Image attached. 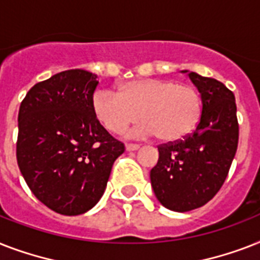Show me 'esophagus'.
<instances>
[{"mask_svg": "<svg viewBox=\"0 0 260 260\" xmlns=\"http://www.w3.org/2000/svg\"><path fill=\"white\" fill-rule=\"evenodd\" d=\"M140 148L139 144H126L125 146V150L126 151H138Z\"/></svg>", "mask_w": 260, "mask_h": 260, "instance_id": "obj_1", "label": "esophagus"}]
</instances>
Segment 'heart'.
<instances>
[{
    "label": "heart",
    "mask_w": 260,
    "mask_h": 260,
    "mask_svg": "<svg viewBox=\"0 0 260 260\" xmlns=\"http://www.w3.org/2000/svg\"><path fill=\"white\" fill-rule=\"evenodd\" d=\"M98 121L113 134H122L139 117L131 138L158 135L165 142H177L197 128L202 100L196 87L170 79H136L122 83L118 94L98 90L91 100Z\"/></svg>",
    "instance_id": "obj_1"
}]
</instances>
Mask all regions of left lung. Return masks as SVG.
I'll use <instances>...</instances> for the list:
<instances>
[{
	"label": "left lung",
	"instance_id": "obj_1",
	"mask_svg": "<svg viewBox=\"0 0 260 260\" xmlns=\"http://www.w3.org/2000/svg\"><path fill=\"white\" fill-rule=\"evenodd\" d=\"M201 94L202 113L193 134L163 144L151 170V185L158 201L174 212L205 205L225 181L239 140L235 95L217 79L182 70Z\"/></svg>",
	"mask_w": 260,
	"mask_h": 260
}]
</instances>
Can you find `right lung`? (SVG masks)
Here are the masks:
<instances>
[{"mask_svg":"<svg viewBox=\"0 0 260 260\" xmlns=\"http://www.w3.org/2000/svg\"><path fill=\"white\" fill-rule=\"evenodd\" d=\"M97 75L75 69L36 83L18 110L17 163L39 201L64 216L93 208L124 152L91 106Z\"/></svg>","mask_w":260,"mask_h":260,"instance_id":"1","label":"right lung"}]
</instances>
